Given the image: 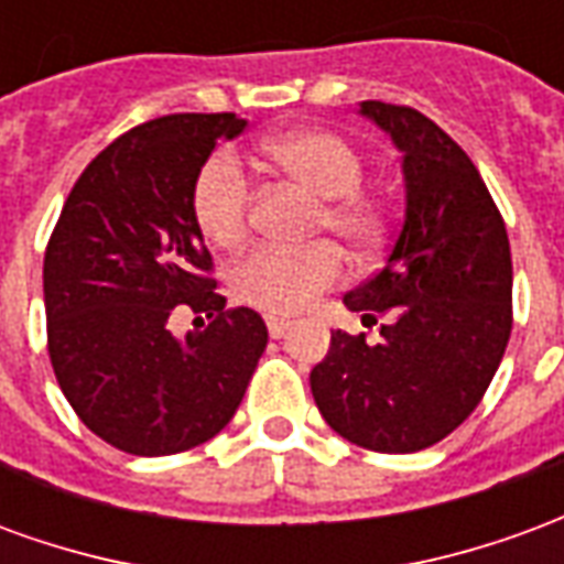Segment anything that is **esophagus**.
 <instances>
[{
	"label": "esophagus",
	"instance_id": "34e87169",
	"mask_svg": "<svg viewBox=\"0 0 564 564\" xmlns=\"http://www.w3.org/2000/svg\"><path fill=\"white\" fill-rule=\"evenodd\" d=\"M265 326H269L271 338H281L283 332L293 326V319H286V317H265Z\"/></svg>",
	"mask_w": 564,
	"mask_h": 564
}]
</instances>
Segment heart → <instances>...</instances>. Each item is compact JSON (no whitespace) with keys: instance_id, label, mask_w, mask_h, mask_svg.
I'll return each instance as SVG.
<instances>
[{"instance_id":"b5f03b06","label":"heart","mask_w":564,"mask_h":564,"mask_svg":"<svg viewBox=\"0 0 564 564\" xmlns=\"http://www.w3.org/2000/svg\"><path fill=\"white\" fill-rule=\"evenodd\" d=\"M262 160L319 198L314 232H332L356 253H368L387 232L378 196L362 189V156L338 132L302 127L271 135ZM193 220L217 247H235L247 232L253 186L232 150H217L193 181ZM344 278V257L332 241L307 247H253L232 269L235 295L269 314H299Z\"/></svg>"}]
</instances>
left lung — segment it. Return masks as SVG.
Wrapping results in <instances>:
<instances>
[{"label":"left lung","mask_w":564,"mask_h":564,"mask_svg":"<svg viewBox=\"0 0 564 564\" xmlns=\"http://www.w3.org/2000/svg\"><path fill=\"white\" fill-rule=\"evenodd\" d=\"M404 160V217L387 265L344 305L380 341L332 332L311 371L323 420L356 447L416 453L459 429L484 399L513 326V265L501 210L477 165L429 117L362 102Z\"/></svg>","instance_id":"1"}]
</instances>
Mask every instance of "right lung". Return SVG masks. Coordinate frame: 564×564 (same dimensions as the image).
<instances>
[{
  "label": "right lung",
  "mask_w": 564,
  "mask_h": 564,
  "mask_svg": "<svg viewBox=\"0 0 564 564\" xmlns=\"http://www.w3.org/2000/svg\"><path fill=\"white\" fill-rule=\"evenodd\" d=\"M235 115H169L115 139L80 172L44 250L47 354L93 435L132 456H172L232 420L269 329L226 307L193 220V181ZM177 306L208 313L177 343Z\"/></svg>",
  "instance_id": "1"
}]
</instances>
